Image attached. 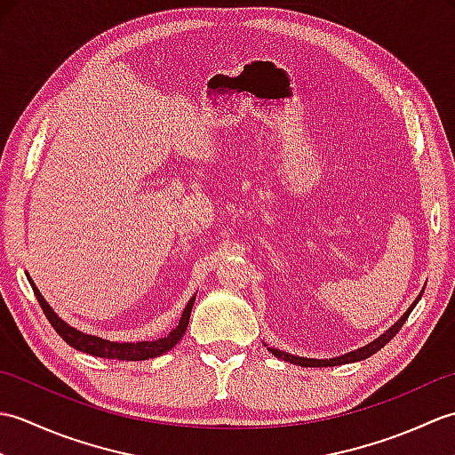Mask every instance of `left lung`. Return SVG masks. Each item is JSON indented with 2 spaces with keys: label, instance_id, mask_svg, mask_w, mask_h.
<instances>
[{
  "label": "left lung",
  "instance_id": "left-lung-1",
  "mask_svg": "<svg viewBox=\"0 0 455 455\" xmlns=\"http://www.w3.org/2000/svg\"><path fill=\"white\" fill-rule=\"evenodd\" d=\"M420 297H422V293H420L417 299H414V303L407 308V311H404V315L399 318L397 323H395V324L389 328V331H385L381 336H377L373 342L365 344V346H362V347H357V350L347 352V354H344V355L328 357V360H316V357H303V355L287 354V352L277 350V347H272V346H267V344H264V346H267V350L272 352L275 357H279V360L289 362V363H295V365H301V367H328V365H342V363L362 362V360H365V357H370V355H373L375 352H379L381 347H383L385 344H387L395 334H397V332L401 331V326L404 324V321H407L409 315L412 313V308L417 307V303L420 301Z\"/></svg>",
  "mask_w": 455,
  "mask_h": 455
}]
</instances>
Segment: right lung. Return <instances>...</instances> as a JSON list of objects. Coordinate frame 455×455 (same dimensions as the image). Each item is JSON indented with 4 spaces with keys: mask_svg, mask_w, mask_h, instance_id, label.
<instances>
[{
    "mask_svg": "<svg viewBox=\"0 0 455 455\" xmlns=\"http://www.w3.org/2000/svg\"><path fill=\"white\" fill-rule=\"evenodd\" d=\"M28 283H31L33 291L36 295V301L41 303L43 313L46 315L48 323L54 326V331L62 336V340L66 344H70L72 347L80 352H85L95 357H108V360H123V362H140V360H150V357H158L162 354L170 352L173 346H176L181 336L186 334L188 324H189V315L193 303H196V295H193L183 313L180 316L178 326L173 328L170 334H166L164 338H158V340H147V342H113V340H105L101 336H93V334H85L78 328L70 326L68 323H64L60 316H58L52 307L46 303V299L38 291V287L35 285V282L31 279V275L27 274Z\"/></svg>",
    "mask_w": 455,
    "mask_h": 455,
    "instance_id": "add662e5",
    "label": "right lung"
}]
</instances>
